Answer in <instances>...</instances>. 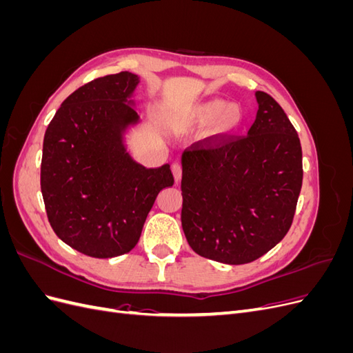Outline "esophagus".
<instances>
[{
	"label": "esophagus",
	"instance_id": "obj_1",
	"mask_svg": "<svg viewBox=\"0 0 353 353\" xmlns=\"http://www.w3.org/2000/svg\"><path fill=\"white\" fill-rule=\"evenodd\" d=\"M172 174H174V178H175L176 183H179L181 178H183V168H181L179 163L172 165Z\"/></svg>",
	"mask_w": 353,
	"mask_h": 353
}]
</instances>
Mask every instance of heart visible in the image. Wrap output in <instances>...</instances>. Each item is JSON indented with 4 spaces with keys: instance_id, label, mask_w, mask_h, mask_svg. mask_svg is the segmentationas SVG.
Segmentation results:
<instances>
[{
    "instance_id": "1",
    "label": "heart",
    "mask_w": 353,
    "mask_h": 353,
    "mask_svg": "<svg viewBox=\"0 0 353 353\" xmlns=\"http://www.w3.org/2000/svg\"><path fill=\"white\" fill-rule=\"evenodd\" d=\"M244 109L239 103H227L222 99L201 100L184 105L178 112V128L201 130L209 125L206 138L218 143L236 134L244 122Z\"/></svg>"
}]
</instances>
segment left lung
Instances as JSON below:
<instances>
[{"label":"left lung","instance_id":"left-lung-1","mask_svg":"<svg viewBox=\"0 0 353 353\" xmlns=\"http://www.w3.org/2000/svg\"><path fill=\"white\" fill-rule=\"evenodd\" d=\"M248 137L210 150L184 152L183 213L197 254L228 265L253 262L290 230L302 188V145L270 94L256 91Z\"/></svg>","mask_w":353,"mask_h":353}]
</instances>
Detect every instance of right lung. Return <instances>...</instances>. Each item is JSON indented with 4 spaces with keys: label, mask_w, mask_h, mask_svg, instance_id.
Returning a JSON list of instances; mask_svg holds the SVG:
<instances>
[{
    "label": "right lung",
    "mask_w": 353,
    "mask_h": 353,
    "mask_svg": "<svg viewBox=\"0 0 353 353\" xmlns=\"http://www.w3.org/2000/svg\"><path fill=\"white\" fill-rule=\"evenodd\" d=\"M131 72L94 79L70 94L50 122L41 191L57 237L91 258H116L140 240L148 212L174 185L170 166L145 168L128 152L140 123Z\"/></svg>",
    "instance_id": "add662e5"
}]
</instances>
